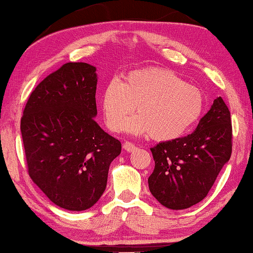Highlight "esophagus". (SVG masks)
<instances>
[{
	"instance_id": "1",
	"label": "esophagus",
	"mask_w": 253,
	"mask_h": 253,
	"mask_svg": "<svg viewBox=\"0 0 253 253\" xmlns=\"http://www.w3.org/2000/svg\"><path fill=\"white\" fill-rule=\"evenodd\" d=\"M123 147L126 152H132V151H135V149H136V145L130 143V142H125L123 145Z\"/></svg>"
}]
</instances>
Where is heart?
I'll list each match as a JSON object with an SVG mask.
<instances>
[{
	"label": "heart",
	"instance_id": "1",
	"mask_svg": "<svg viewBox=\"0 0 253 253\" xmlns=\"http://www.w3.org/2000/svg\"><path fill=\"white\" fill-rule=\"evenodd\" d=\"M204 96L193 84H186L173 71L149 68L113 80L101 96L102 113L113 131L149 134L158 142L177 139L193 127L204 111Z\"/></svg>",
	"mask_w": 253,
	"mask_h": 253
}]
</instances>
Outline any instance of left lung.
I'll list each match as a JSON object with an SVG mask.
<instances>
[{"instance_id": "left-lung-1", "label": "left lung", "mask_w": 253, "mask_h": 253, "mask_svg": "<svg viewBox=\"0 0 253 253\" xmlns=\"http://www.w3.org/2000/svg\"><path fill=\"white\" fill-rule=\"evenodd\" d=\"M151 151L155 168L148 186L154 198L172 210L201 202L232 153L228 106L217 97L192 134L157 144Z\"/></svg>"}]
</instances>
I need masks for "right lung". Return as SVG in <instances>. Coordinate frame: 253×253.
Instances as JSON below:
<instances>
[{
  "mask_svg": "<svg viewBox=\"0 0 253 253\" xmlns=\"http://www.w3.org/2000/svg\"><path fill=\"white\" fill-rule=\"evenodd\" d=\"M96 67L68 62L37 85L21 118L30 177L48 199L84 211L104 193L122 144L98 125Z\"/></svg>",
  "mask_w": 253,
  "mask_h": 253,
  "instance_id": "add662e5",
  "label": "right lung"
}]
</instances>
